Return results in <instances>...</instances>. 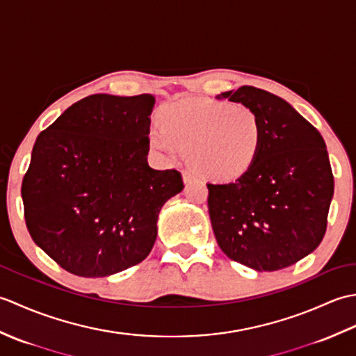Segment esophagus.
Wrapping results in <instances>:
<instances>
[{
    "instance_id": "obj_1",
    "label": "esophagus",
    "mask_w": 356,
    "mask_h": 356,
    "mask_svg": "<svg viewBox=\"0 0 356 356\" xmlns=\"http://www.w3.org/2000/svg\"><path fill=\"white\" fill-rule=\"evenodd\" d=\"M182 177H184V182H185V184H191L193 180L195 179V176H194V174H193L190 170H184V171H182Z\"/></svg>"
}]
</instances>
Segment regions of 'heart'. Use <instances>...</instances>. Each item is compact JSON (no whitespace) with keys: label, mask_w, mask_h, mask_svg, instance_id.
<instances>
[{"label":"heart","mask_w":356,"mask_h":356,"mask_svg":"<svg viewBox=\"0 0 356 356\" xmlns=\"http://www.w3.org/2000/svg\"><path fill=\"white\" fill-rule=\"evenodd\" d=\"M159 122L148 134L151 147L168 159L191 153L194 168L216 182L241 177L263 151L261 119L243 104L185 97L163 105Z\"/></svg>","instance_id":"obj_1"}]
</instances>
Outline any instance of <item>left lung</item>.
<instances>
[{"label": "left lung", "mask_w": 356, "mask_h": 356, "mask_svg": "<svg viewBox=\"0 0 356 356\" xmlns=\"http://www.w3.org/2000/svg\"><path fill=\"white\" fill-rule=\"evenodd\" d=\"M217 99L248 105L260 116L264 143L236 182L208 184L209 218L231 260L259 272L291 266L315 251L334 195L326 143L282 97L243 86Z\"/></svg>", "instance_id": "1"}]
</instances>
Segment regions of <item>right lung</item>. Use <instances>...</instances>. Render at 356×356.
<instances>
[{
    "label": "right lung",
    "instance_id": "obj_1",
    "mask_svg": "<svg viewBox=\"0 0 356 356\" xmlns=\"http://www.w3.org/2000/svg\"><path fill=\"white\" fill-rule=\"evenodd\" d=\"M153 95H92L36 138L22 179L27 229L63 269L107 277L147 259L177 170L147 162Z\"/></svg>",
    "mask_w": 356,
    "mask_h": 356
}]
</instances>
